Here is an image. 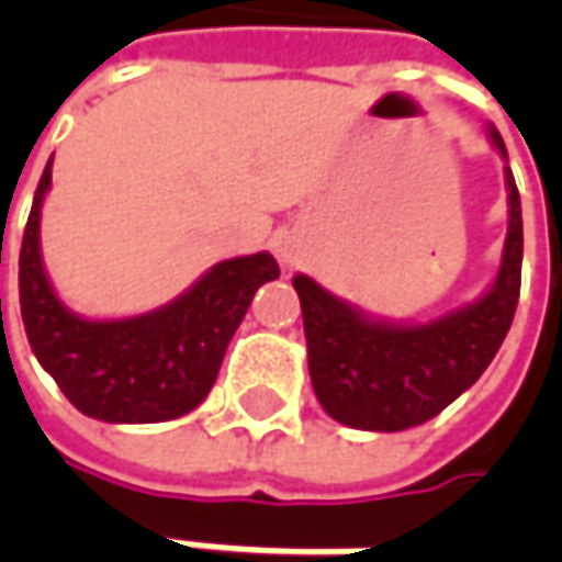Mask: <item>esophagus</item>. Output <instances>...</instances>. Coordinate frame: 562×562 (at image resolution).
Masks as SVG:
<instances>
[{"instance_id":"obj_1","label":"esophagus","mask_w":562,"mask_h":562,"mask_svg":"<svg viewBox=\"0 0 562 562\" xmlns=\"http://www.w3.org/2000/svg\"><path fill=\"white\" fill-rule=\"evenodd\" d=\"M278 259H281V266H293L300 259V247L293 240H278Z\"/></svg>"}]
</instances>
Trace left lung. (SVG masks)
<instances>
[{
  "mask_svg": "<svg viewBox=\"0 0 562 562\" xmlns=\"http://www.w3.org/2000/svg\"><path fill=\"white\" fill-rule=\"evenodd\" d=\"M494 149L507 146L487 127ZM507 240L497 278L479 300L431 322H391L328 293L310 274L293 278L303 310L310 378L322 409L362 431H403L435 419L469 391L497 357L519 303L522 203L509 165Z\"/></svg>",
  "mask_w": 562,
  "mask_h": 562,
  "instance_id": "1",
  "label": "left lung"
}]
</instances>
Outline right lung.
<instances>
[{
	"label": "right lung",
	"instance_id": "obj_1",
	"mask_svg": "<svg viewBox=\"0 0 562 562\" xmlns=\"http://www.w3.org/2000/svg\"><path fill=\"white\" fill-rule=\"evenodd\" d=\"M49 187L53 159L33 193L18 262L21 318L33 357L90 419L143 425L196 409L218 378L252 293L281 274L274 256L252 252L225 259L153 313L83 318L58 300L43 269L40 218Z\"/></svg>",
	"mask_w": 562,
	"mask_h": 562
}]
</instances>
